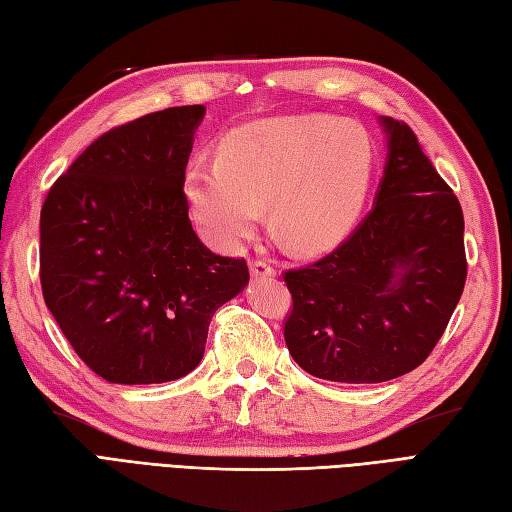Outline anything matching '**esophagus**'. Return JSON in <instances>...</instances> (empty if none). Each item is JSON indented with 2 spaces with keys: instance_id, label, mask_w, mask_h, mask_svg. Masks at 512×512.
Masks as SVG:
<instances>
[{
  "instance_id": "34e87169",
  "label": "esophagus",
  "mask_w": 512,
  "mask_h": 512,
  "mask_svg": "<svg viewBox=\"0 0 512 512\" xmlns=\"http://www.w3.org/2000/svg\"><path fill=\"white\" fill-rule=\"evenodd\" d=\"M249 273H252V278H273L276 276V269L267 260H252L249 263Z\"/></svg>"
}]
</instances>
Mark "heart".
<instances>
[{
  "label": "heart",
  "mask_w": 512,
  "mask_h": 512,
  "mask_svg": "<svg viewBox=\"0 0 512 512\" xmlns=\"http://www.w3.org/2000/svg\"><path fill=\"white\" fill-rule=\"evenodd\" d=\"M371 165L369 134L352 119L269 117L223 136L217 160L191 162L184 193L195 219L223 247L252 239L269 206L278 241L315 254L354 228Z\"/></svg>",
  "instance_id": "heart-1"
}]
</instances>
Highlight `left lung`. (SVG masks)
I'll return each mask as SVG.
<instances>
[{
	"mask_svg": "<svg viewBox=\"0 0 512 512\" xmlns=\"http://www.w3.org/2000/svg\"><path fill=\"white\" fill-rule=\"evenodd\" d=\"M386 165L360 226L326 258L284 273V341L310 376L371 384L430 356L465 289V219L406 123L380 117Z\"/></svg>",
	"mask_w": 512,
	"mask_h": 512,
	"instance_id": "1",
	"label": "left lung"
}]
</instances>
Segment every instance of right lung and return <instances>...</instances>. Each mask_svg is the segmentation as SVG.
Here are the masks:
<instances>
[{
    "instance_id": "obj_1",
    "label": "right lung",
    "mask_w": 512,
    "mask_h": 512,
    "mask_svg": "<svg viewBox=\"0 0 512 512\" xmlns=\"http://www.w3.org/2000/svg\"><path fill=\"white\" fill-rule=\"evenodd\" d=\"M204 106H176L99 136L41 208V286L97 376L160 384L193 371L210 319L249 282L243 258L199 241L184 169Z\"/></svg>"
}]
</instances>
